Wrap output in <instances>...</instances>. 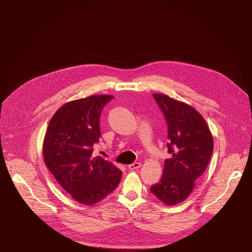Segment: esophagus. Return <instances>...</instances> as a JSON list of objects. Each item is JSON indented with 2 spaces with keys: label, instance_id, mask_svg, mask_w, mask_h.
<instances>
[{
  "label": "esophagus",
  "instance_id": "34e87169",
  "mask_svg": "<svg viewBox=\"0 0 252 252\" xmlns=\"http://www.w3.org/2000/svg\"><path fill=\"white\" fill-rule=\"evenodd\" d=\"M140 166H141V163H140V162H134V163L129 164V165H128V168H129V169H131V170H133V169H137V168H139Z\"/></svg>",
  "mask_w": 252,
  "mask_h": 252
}]
</instances>
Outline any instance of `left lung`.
<instances>
[{
    "mask_svg": "<svg viewBox=\"0 0 252 252\" xmlns=\"http://www.w3.org/2000/svg\"><path fill=\"white\" fill-rule=\"evenodd\" d=\"M164 115L167 152L160 182L151 191L163 203L174 205L186 200L203 173L213 151V138L203 117L188 103L163 94H153Z\"/></svg>",
    "mask_w": 252,
    "mask_h": 252,
    "instance_id": "1",
    "label": "left lung"
}]
</instances>
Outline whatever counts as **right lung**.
<instances>
[{
	"mask_svg": "<svg viewBox=\"0 0 252 252\" xmlns=\"http://www.w3.org/2000/svg\"><path fill=\"white\" fill-rule=\"evenodd\" d=\"M113 97L96 94L64 103L51 119L45 134L47 167L61 187L85 205L99 202L122 178L115 164L93 156V147L100 137V113Z\"/></svg>",
	"mask_w": 252,
	"mask_h": 252,
	"instance_id": "right-lung-1",
	"label": "right lung"
}]
</instances>
